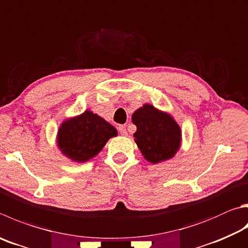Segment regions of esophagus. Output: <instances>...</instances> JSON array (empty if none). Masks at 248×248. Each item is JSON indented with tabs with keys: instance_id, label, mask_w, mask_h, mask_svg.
I'll return each mask as SVG.
<instances>
[{
	"instance_id": "esophagus-1",
	"label": "esophagus",
	"mask_w": 248,
	"mask_h": 248,
	"mask_svg": "<svg viewBox=\"0 0 248 248\" xmlns=\"http://www.w3.org/2000/svg\"><path fill=\"white\" fill-rule=\"evenodd\" d=\"M118 130H119V132H120L121 136H127V134H128V132H127V129H125L124 125H119Z\"/></svg>"
}]
</instances>
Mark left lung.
Returning a JSON list of instances; mask_svg holds the SVG:
<instances>
[{
	"mask_svg": "<svg viewBox=\"0 0 248 248\" xmlns=\"http://www.w3.org/2000/svg\"><path fill=\"white\" fill-rule=\"evenodd\" d=\"M132 123L137 125L134 141L147 161L158 164L173 157L181 143V130L166 112L145 104L133 112Z\"/></svg>",
	"mask_w": 248,
	"mask_h": 248,
	"instance_id": "8db88e82",
	"label": "left lung"
}]
</instances>
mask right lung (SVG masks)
Listing matches in <instances>:
<instances>
[{
	"mask_svg": "<svg viewBox=\"0 0 248 248\" xmlns=\"http://www.w3.org/2000/svg\"><path fill=\"white\" fill-rule=\"evenodd\" d=\"M117 136V130L100 116L85 110L62 124L57 145L74 161L84 163L102 151L106 142Z\"/></svg>",
	"mask_w": 248,
	"mask_h": 248,
	"instance_id": "right-lung-1",
	"label": "right lung"
}]
</instances>
